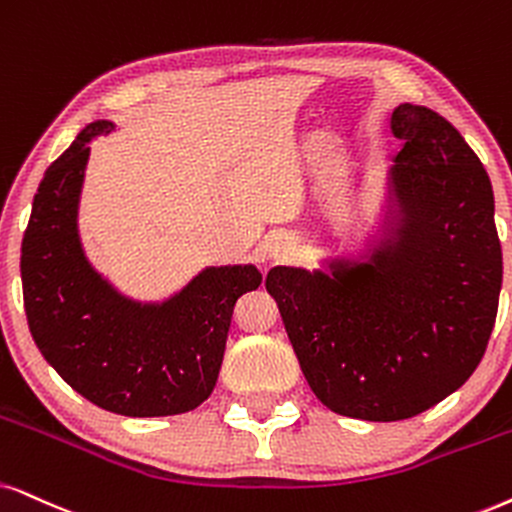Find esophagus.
I'll return each mask as SVG.
<instances>
[{"instance_id": "34e87169", "label": "esophagus", "mask_w": 512, "mask_h": 512, "mask_svg": "<svg viewBox=\"0 0 512 512\" xmlns=\"http://www.w3.org/2000/svg\"><path fill=\"white\" fill-rule=\"evenodd\" d=\"M293 248H295V245H293V241H290V238H278L276 243L269 245V255L274 257L276 262L286 260L290 252H293Z\"/></svg>"}]
</instances>
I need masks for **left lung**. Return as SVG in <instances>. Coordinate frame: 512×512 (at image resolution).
<instances>
[{
  "mask_svg": "<svg viewBox=\"0 0 512 512\" xmlns=\"http://www.w3.org/2000/svg\"><path fill=\"white\" fill-rule=\"evenodd\" d=\"M397 238L371 262L267 276L297 361L323 406L390 423L413 418L475 373L503 281L489 174L458 129L425 106L390 120Z\"/></svg>",
  "mask_w": 512,
  "mask_h": 512,
  "instance_id": "1",
  "label": "left lung"
}]
</instances>
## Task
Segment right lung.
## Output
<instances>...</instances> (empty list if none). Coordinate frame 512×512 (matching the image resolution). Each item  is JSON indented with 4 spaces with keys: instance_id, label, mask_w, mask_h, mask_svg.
Here are the masks:
<instances>
[{
    "instance_id": "add662e5",
    "label": "right lung",
    "mask_w": 512,
    "mask_h": 512,
    "mask_svg": "<svg viewBox=\"0 0 512 512\" xmlns=\"http://www.w3.org/2000/svg\"><path fill=\"white\" fill-rule=\"evenodd\" d=\"M111 129L106 120L84 127L40 181L21 245L25 316L42 357L84 399L120 416H177L215 390L231 314L262 274L205 269L160 307L115 293L77 238L89 141Z\"/></svg>"
}]
</instances>
